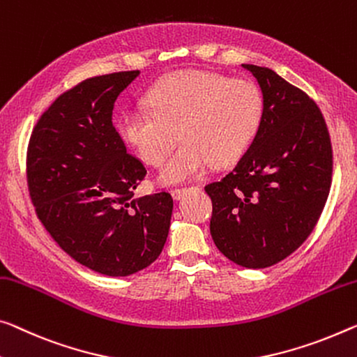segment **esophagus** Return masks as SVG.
Masks as SVG:
<instances>
[{
	"mask_svg": "<svg viewBox=\"0 0 357 357\" xmlns=\"http://www.w3.org/2000/svg\"><path fill=\"white\" fill-rule=\"evenodd\" d=\"M188 190H191V188H175V190L171 191V195H172V197H174L175 201H180Z\"/></svg>",
	"mask_w": 357,
	"mask_h": 357,
	"instance_id": "1",
	"label": "esophagus"
}]
</instances>
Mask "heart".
Returning <instances> with one entry per match:
<instances>
[{
	"label": "heart",
	"mask_w": 357,
	"mask_h": 357,
	"mask_svg": "<svg viewBox=\"0 0 357 357\" xmlns=\"http://www.w3.org/2000/svg\"><path fill=\"white\" fill-rule=\"evenodd\" d=\"M144 109L118 118V134L150 166H160L178 137L158 178L174 185L191 180L212 161L239 160L260 130L265 103L259 86L202 70L175 71L146 92Z\"/></svg>",
	"instance_id": "obj_1"
}]
</instances>
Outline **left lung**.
<instances>
[{"mask_svg": "<svg viewBox=\"0 0 357 357\" xmlns=\"http://www.w3.org/2000/svg\"><path fill=\"white\" fill-rule=\"evenodd\" d=\"M260 86V130L231 172L206 186L217 249L244 268H268L297 250L324 209L332 145L321 109L276 71L243 63Z\"/></svg>", "mask_w": 357, "mask_h": 357, "instance_id": "left-lung-1", "label": "left lung"}]
</instances>
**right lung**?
<instances>
[{"label":"right lung","instance_id":"add662e5","mask_svg":"<svg viewBox=\"0 0 357 357\" xmlns=\"http://www.w3.org/2000/svg\"><path fill=\"white\" fill-rule=\"evenodd\" d=\"M139 75L94 76L63 92L36 123L26 155L41 223L71 259L105 276L150 266L171 227V195L134 196L146 171L112 123L114 102Z\"/></svg>","mask_w":357,"mask_h":357}]
</instances>
